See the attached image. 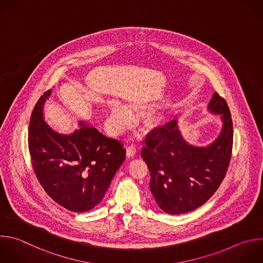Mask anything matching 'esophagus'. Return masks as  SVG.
<instances>
[{
	"instance_id": "esophagus-1",
	"label": "esophagus",
	"mask_w": 263,
	"mask_h": 263,
	"mask_svg": "<svg viewBox=\"0 0 263 263\" xmlns=\"http://www.w3.org/2000/svg\"><path fill=\"white\" fill-rule=\"evenodd\" d=\"M135 154H136V146L133 145V144L129 145L127 147V157L128 158H132V157L135 156Z\"/></svg>"
}]
</instances>
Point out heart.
<instances>
[{
    "instance_id": "b5f03b06",
    "label": "heart",
    "mask_w": 263,
    "mask_h": 263,
    "mask_svg": "<svg viewBox=\"0 0 263 263\" xmlns=\"http://www.w3.org/2000/svg\"><path fill=\"white\" fill-rule=\"evenodd\" d=\"M132 121L129 109L119 102H114L111 105L110 116L107 120L108 129L112 133L122 131Z\"/></svg>"
}]
</instances>
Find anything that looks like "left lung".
Returning a JSON list of instances; mask_svg holds the SVG:
<instances>
[{
	"mask_svg": "<svg viewBox=\"0 0 263 263\" xmlns=\"http://www.w3.org/2000/svg\"><path fill=\"white\" fill-rule=\"evenodd\" d=\"M220 115L222 129L208 145L187 142L179 130L178 120L155 128L146 137L141 157L149 174V189L159 208L180 215L205 203L218 190L227 172L233 142V125L225 100L217 93L208 105Z\"/></svg>",
	"mask_w": 263,
	"mask_h": 263,
	"instance_id": "1",
	"label": "left lung"
}]
</instances>
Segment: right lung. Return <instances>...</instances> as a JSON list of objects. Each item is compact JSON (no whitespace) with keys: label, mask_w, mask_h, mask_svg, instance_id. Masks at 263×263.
<instances>
[{"label":"right lung","mask_w":263,"mask_h":263,"mask_svg":"<svg viewBox=\"0 0 263 263\" xmlns=\"http://www.w3.org/2000/svg\"><path fill=\"white\" fill-rule=\"evenodd\" d=\"M50 94L49 90L39 98L30 121L33 168L57 203L71 212H89L103 199L126 149L121 141L106 137L85 121H79V128L70 134L53 130L43 112Z\"/></svg>","instance_id":"obj_1"}]
</instances>
